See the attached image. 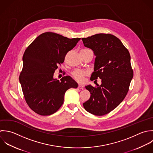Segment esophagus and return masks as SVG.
<instances>
[{
    "label": "esophagus",
    "instance_id": "34e87169",
    "mask_svg": "<svg viewBox=\"0 0 153 153\" xmlns=\"http://www.w3.org/2000/svg\"><path fill=\"white\" fill-rule=\"evenodd\" d=\"M78 88L80 89H84V86L82 85H79Z\"/></svg>",
    "mask_w": 153,
    "mask_h": 153
}]
</instances>
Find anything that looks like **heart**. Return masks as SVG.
Wrapping results in <instances>:
<instances>
[{"mask_svg": "<svg viewBox=\"0 0 153 153\" xmlns=\"http://www.w3.org/2000/svg\"><path fill=\"white\" fill-rule=\"evenodd\" d=\"M88 72L86 71L76 70L73 72L72 76L76 80H77L79 82H82L84 80V77L88 75Z\"/></svg>", "mask_w": 153, "mask_h": 153, "instance_id": "obj_1", "label": "heart"}]
</instances>
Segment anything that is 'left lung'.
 Returning <instances> with one entry per match:
<instances>
[{"label": "left lung", "mask_w": 153, "mask_h": 153, "mask_svg": "<svg viewBox=\"0 0 153 153\" xmlns=\"http://www.w3.org/2000/svg\"><path fill=\"white\" fill-rule=\"evenodd\" d=\"M82 40L96 56L90 79L97 85L85 86L91 95L83 105L88 112L103 116L116 108L128 94L134 76L130 53L120 39L110 34H97ZM98 78L102 80L100 85L96 83Z\"/></svg>", "instance_id": "obj_1"}]
</instances>
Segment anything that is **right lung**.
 <instances>
[{
	"mask_svg": "<svg viewBox=\"0 0 153 153\" xmlns=\"http://www.w3.org/2000/svg\"><path fill=\"white\" fill-rule=\"evenodd\" d=\"M80 40L46 32L25 49L19 82L26 102L35 113L42 116L55 113L62 105L65 92L78 87L70 76L59 81L53 78V73Z\"/></svg>",
	"mask_w": 153,
	"mask_h": 153,
	"instance_id": "add662e5",
	"label": "right lung"
}]
</instances>
